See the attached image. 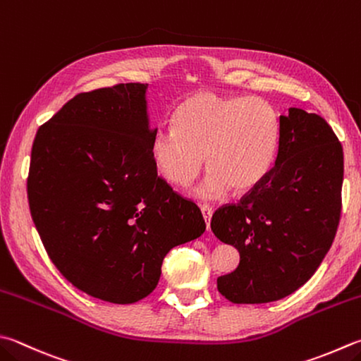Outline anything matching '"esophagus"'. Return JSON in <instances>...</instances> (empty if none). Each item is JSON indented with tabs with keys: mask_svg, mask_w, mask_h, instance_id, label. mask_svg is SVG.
Returning a JSON list of instances; mask_svg holds the SVG:
<instances>
[{
	"mask_svg": "<svg viewBox=\"0 0 361 361\" xmlns=\"http://www.w3.org/2000/svg\"><path fill=\"white\" fill-rule=\"evenodd\" d=\"M201 214H202V219H204V221H206V229H207V231H210V220H212V214H214L212 207H209V206H201Z\"/></svg>",
	"mask_w": 361,
	"mask_h": 361,
	"instance_id": "obj_1",
	"label": "esophagus"
}]
</instances>
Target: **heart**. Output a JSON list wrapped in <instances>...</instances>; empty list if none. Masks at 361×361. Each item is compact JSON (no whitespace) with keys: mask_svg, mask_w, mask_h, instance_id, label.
Wrapping results in <instances>:
<instances>
[{"mask_svg":"<svg viewBox=\"0 0 361 361\" xmlns=\"http://www.w3.org/2000/svg\"><path fill=\"white\" fill-rule=\"evenodd\" d=\"M280 118L267 100L219 96L196 91L173 114V127L160 128L151 141V155L165 180L187 187L207 168L195 198L215 201L247 193L259 185L274 165Z\"/></svg>","mask_w":361,"mask_h":361,"instance_id":"b5f03b06","label":"heart"}]
</instances>
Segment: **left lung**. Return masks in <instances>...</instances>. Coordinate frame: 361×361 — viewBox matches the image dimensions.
I'll list each match as a JSON object with an SVG mask.
<instances>
[{
  "instance_id": "obj_1",
  "label": "left lung",
  "mask_w": 361,
  "mask_h": 361,
  "mask_svg": "<svg viewBox=\"0 0 361 361\" xmlns=\"http://www.w3.org/2000/svg\"><path fill=\"white\" fill-rule=\"evenodd\" d=\"M343 146L314 113L280 116L275 165L239 204L212 216L216 239L239 250L234 271L216 288L233 303H269L290 295L314 275L335 239L341 215Z\"/></svg>"
}]
</instances>
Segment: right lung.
Returning a JSON list of instances; mask_svg holds the SVG:
<instances>
[{
	"mask_svg": "<svg viewBox=\"0 0 361 361\" xmlns=\"http://www.w3.org/2000/svg\"><path fill=\"white\" fill-rule=\"evenodd\" d=\"M147 85L71 99L39 128L28 201L51 262L87 295L126 305L157 288L168 251L198 239L201 210L157 174Z\"/></svg>",
	"mask_w": 361,
	"mask_h": 361,
	"instance_id": "obj_1",
	"label": "right lung"
}]
</instances>
